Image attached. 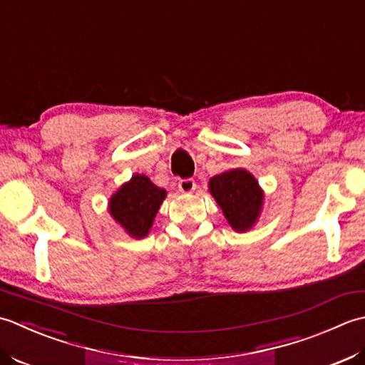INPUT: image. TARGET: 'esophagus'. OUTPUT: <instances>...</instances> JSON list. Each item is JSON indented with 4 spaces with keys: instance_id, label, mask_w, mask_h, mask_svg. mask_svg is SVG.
<instances>
[{
    "instance_id": "34e87169",
    "label": "esophagus",
    "mask_w": 365,
    "mask_h": 365,
    "mask_svg": "<svg viewBox=\"0 0 365 365\" xmlns=\"http://www.w3.org/2000/svg\"><path fill=\"white\" fill-rule=\"evenodd\" d=\"M195 187H197V184H195V181L193 180H181L180 182H178V189H180L182 193H192L193 190H195Z\"/></svg>"
}]
</instances>
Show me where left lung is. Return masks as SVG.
Returning a JSON list of instances; mask_svg holds the SVG:
<instances>
[{"label":"left lung","mask_w":365,"mask_h":365,"mask_svg":"<svg viewBox=\"0 0 365 365\" xmlns=\"http://www.w3.org/2000/svg\"><path fill=\"white\" fill-rule=\"evenodd\" d=\"M207 187L235 232L244 233L254 228L264 202V192L254 175L245 168L227 170L212 176Z\"/></svg>","instance_id":"8db88e82"}]
</instances>
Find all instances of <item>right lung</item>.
I'll use <instances>...</instances> for the list:
<instances>
[{
	"label": "right lung",
	"mask_w": 365,
	"mask_h": 365,
	"mask_svg": "<svg viewBox=\"0 0 365 365\" xmlns=\"http://www.w3.org/2000/svg\"><path fill=\"white\" fill-rule=\"evenodd\" d=\"M167 197V190L145 175H132L108 200V212L118 225L133 240L148 236L155 214Z\"/></svg>",
	"instance_id": "obj_1"
}]
</instances>
